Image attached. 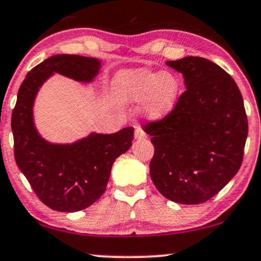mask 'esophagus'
I'll return each instance as SVG.
<instances>
[{"instance_id": "34e87169", "label": "esophagus", "mask_w": 261, "mask_h": 261, "mask_svg": "<svg viewBox=\"0 0 261 261\" xmlns=\"http://www.w3.org/2000/svg\"><path fill=\"white\" fill-rule=\"evenodd\" d=\"M134 138L137 139V140H144V139L147 138V135L143 129H141V128H137L134 133Z\"/></svg>"}]
</instances>
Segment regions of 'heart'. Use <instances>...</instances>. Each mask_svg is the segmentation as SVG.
<instances>
[{"mask_svg":"<svg viewBox=\"0 0 261 261\" xmlns=\"http://www.w3.org/2000/svg\"><path fill=\"white\" fill-rule=\"evenodd\" d=\"M116 96L124 103L141 104L148 120L161 121L174 110L178 97V81L164 72L146 68L126 69L117 73L113 81Z\"/></svg>","mask_w":261,"mask_h":261,"instance_id":"1","label":"heart"}]
</instances>
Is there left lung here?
<instances>
[{
    "label": "left lung",
    "instance_id": "8db88e82",
    "mask_svg": "<svg viewBox=\"0 0 261 261\" xmlns=\"http://www.w3.org/2000/svg\"><path fill=\"white\" fill-rule=\"evenodd\" d=\"M165 63L184 75L187 90L167 117L145 126L154 146L150 176L169 200L202 204L242 164L248 134L242 94L224 69L202 57Z\"/></svg>",
    "mask_w": 261,
    "mask_h": 261
}]
</instances>
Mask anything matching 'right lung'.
<instances>
[{"instance_id":"1","label":"right lung","mask_w":261,"mask_h":261,"mask_svg":"<svg viewBox=\"0 0 261 261\" xmlns=\"http://www.w3.org/2000/svg\"><path fill=\"white\" fill-rule=\"evenodd\" d=\"M100 61L80 55L49 57L27 73L12 115L16 165L37 197L48 207L75 212L101 197L111 167L129 150L133 127L114 134L91 133L72 144H53L40 137L33 121V104L43 84L55 73L80 83H92Z\"/></svg>"}]
</instances>
